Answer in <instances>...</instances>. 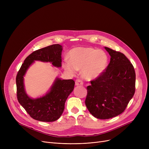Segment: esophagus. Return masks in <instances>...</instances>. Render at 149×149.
Returning <instances> with one entry per match:
<instances>
[{"label":"esophagus","instance_id":"34e87169","mask_svg":"<svg viewBox=\"0 0 149 149\" xmlns=\"http://www.w3.org/2000/svg\"><path fill=\"white\" fill-rule=\"evenodd\" d=\"M83 84V82L80 79H77L75 81V85L76 86H82Z\"/></svg>","mask_w":149,"mask_h":149}]
</instances>
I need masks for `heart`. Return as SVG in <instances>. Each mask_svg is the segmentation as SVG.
Here are the masks:
<instances>
[{"label": "heart", "mask_w": 149, "mask_h": 149, "mask_svg": "<svg viewBox=\"0 0 149 149\" xmlns=\"http://www.w3.org/2000/svg\"><path fill=\"white\" fill-rule=\"evenodd\" d=\"M69 57L70 61L66 60L63 63L65 69L71 74L82 69L83 77L89 80L99 77L108 64L107 54L103 51L92 48H75L70 51Z\"/></svg>", "instance_id": "1"}]
</instances>
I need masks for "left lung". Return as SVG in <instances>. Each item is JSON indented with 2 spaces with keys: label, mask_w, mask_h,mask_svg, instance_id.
<instances>
[{
  "label": "left lung",
  "mask_w": 149,
  "mask_h": 149,
  "mask_svg": "<svg viewBox=\"0 0 149 149\" xmlns=\"http://www.w3.org/2000/svg\"><path fill=\"white\" fill-rule=\"evenodd\" d=\"M111 61L105 71L91 81L85 104L95 118L106 120L122 113L135 92L134 66L123 53L107 47Z\"/></svg>",
  "instance_id": "1"
}]
</instances>
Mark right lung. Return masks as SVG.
Returning <instances> with one entry per match:
<instances>
[{
    "label": "right lung",
    "mask_w": 149,
    "mask_h": 149,
    "mask_svg": "<svg viewBox=\"0 0 149 149\" xmlns=\"http://www.w3.org/2000/svg\"><path fill=\"white\" fill-rule=\"evenodd\" d=\"M62 46L55 44L31 53L24 60L16 76L17 97L19 103L33 119L43 122L58 120L63 112L66 101L74 88L73 80L57 78L50 91L42 97L30 98L25 91L23 77L34 61L50 62L54 66H61Z\"/></svg>",
    "instance_id": "obj_1"
}]
</instances>
